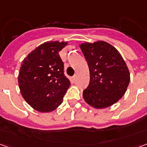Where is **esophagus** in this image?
Here are the masks:
<instances>
[{
  "mask_svg": "<svg viewBox=\"0 0 147 147\" xmlns=\"http://www.w3.org/2000/svg\"><path fill=\"white\" fill-rule=\"evenodd\" d=\"M76 80V75H75V76L72 77V80H73V81H75Z\"/></svg>",
  "mask_w": 147,
  "mask_h": 147,
  "instance_id": "1",
  "label": "esophagus"
}]
</instances>
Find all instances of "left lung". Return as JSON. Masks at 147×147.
Segmentation results:
<instances>
[{
	"mask_svg": "<svg viewBox=\"0 0 147 147\" xmlns=\"http://www.w3.org/2000/svg\"><path fill=\"white\" fill-rule=\"evenodd\" d=\"M80 49L90 70V83L83 90L85 102L103 109L119 101L128 86L130 74L117 49L103 41L83 43Z\"/></svg>",
	"mask_w": 147,
	"mask_h": 147,
	"instance_id": "obj_1",
	"label": "left lung"
}]
</instances>
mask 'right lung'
Listing matches in <instances>:
<instances>
[{"mask_svg": "<svg viewBox=\"0 0 147 147\" xmlns=\"http://www.w3.org/2000/svg\"><path fill=\"white\" fill-rule=\"evenodd\" d=\"M67 42H47L30 53L21 64L19 86L22 96L35 110L48 113L62 103L70 86L59 52Z\"/></svg>", "mask_w": 147, "mask_h": 147, "instance_id": "1", "label": "right lung"}]
</instances>
